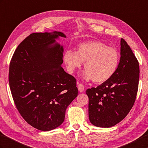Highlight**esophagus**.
<instances>
[{"label": "esophagus", "mask_w": 148, "mask_h": 148, "mask_svg": "<svg viewBox=\"0 0 148 148\" xmlns=\"http://www.w3.org/2000/svg\"><path fill=\"white\" fill-rule=\"evenodd\" d=\"M77 88H78V90L79 92H83L84 90V86L82 84H79L77 86Z\"/></svg>", "instance_id": "34e87169"}]
</instances>
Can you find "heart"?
I'll use <instances>...</instances> for the list:
<instances>
[{"label": "heart", "mask_w": 148, "mask_h": 148, "mask_svg": "<svg viewBox=\"0 0 148 148\" xmlns=\"http://www.w3.org/2000/svg\"><path fill=\"white\" fill-rule=\"evenodd\" d=\"M64 62L69 73H73L84 64L82 77L86 81L92 80L100 84L110 79L116 71L121 61V56L115 48L108 47L99 41H90L78 45L76 51H65Z\"/></svg>", "instance_id": "b5f03b06"}]
</instances>
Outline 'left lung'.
<instances>
[{
  "label": "left lung",
  "instance_id": "left-lung-1",
  "mask_svg": "<svg viewBox=\"0 0 148 148\" xmlns=\"http://www.w3.org/2000/svg\"><path fill=\"white\" fill-rule=\"evenodd\" d=\"M139 79L138 61L122 38L117 71L108 81L86 91L89 98V119L92 124L108 128L122 121L134 104Z\"/></svg>",
  "mask_w": 148,
  "mask_h": 148
}]
</instances>
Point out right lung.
Wrapping results in <instances>:
<instances>
[{
  "label": "right lung",
  "mask_w": 148,
  "mask_h": 148,
  "mask_svg": "<svg viewBox=\"0 0 148 148\" xmlns=\"http://www.w3.org/2000/svg\"><path fill=\"white\" fill-rule=\"evenodd\" d=\"M62 32L35 33L16 49L9 66V82L14 101L33 127L49 131L64 121L66 110L77 97L76 80L64 71Z\"/></svg>",
  "instance_id": "add662e5"
}]
</instances>
